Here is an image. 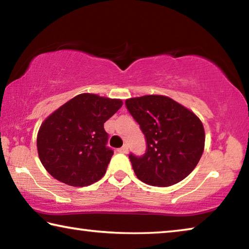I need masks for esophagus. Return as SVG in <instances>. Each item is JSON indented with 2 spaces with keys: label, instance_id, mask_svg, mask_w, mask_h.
I'll list each match as a JSON object with an SVG mask.
<instances>
[{
  "label": "esophagus",
  "instance_id": "obj_1",
  "mask_svg": "<svg viewBox=\"0 0 249 249\" xmlns=\"http://www.w3.org/2000/svg\"><path fill=\"white\" fill-rule=\"evenodd\" d=\"M117 151H119V153H122V154H127L128 153V147H127V145H124L123 147H121V148L117 149Z\"/></svg>",
  "mask_w": 249,
  "mask_h": 249
}]
</instances>
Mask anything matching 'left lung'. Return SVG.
Segmentation results:
<instances>
[{
  "label": "left lung",
  "mask_w": 249,
  "mask_h": 249,
  "mask_svg": "<svg viewBox=\"0 0 249 249\" xmlns=\"http://www.w3.org/2000/svg\"><path fill=\"white\" fill-rule=\"evenodd\" d=\"M125 105L146 140L144 155L128 156L137 178L155 187H169L190 175L204 150L199 117L163 95L128 99Z\"/></svg>",
  "instance_id": "1"
}]
</instances>
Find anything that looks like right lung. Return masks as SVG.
Listing matches in <instances>:
<instances>
[{"mask_svg": "<svg viewBox=\"0 0 249 249\" xmlns=\"http://www.w3.org/2000/svg\"><path fill=\"white\" fill-rule=\"evenodd\" d=\"M117 99L82 93L50 114L37 135L41 163L54 179L86 187L105 175L113 156L104 123L122 107Z\"/></svg>", "mask_w": 249, "mask_h": 249, "instance_id": "obj_1", "label": "right lung"}]
</instances>
